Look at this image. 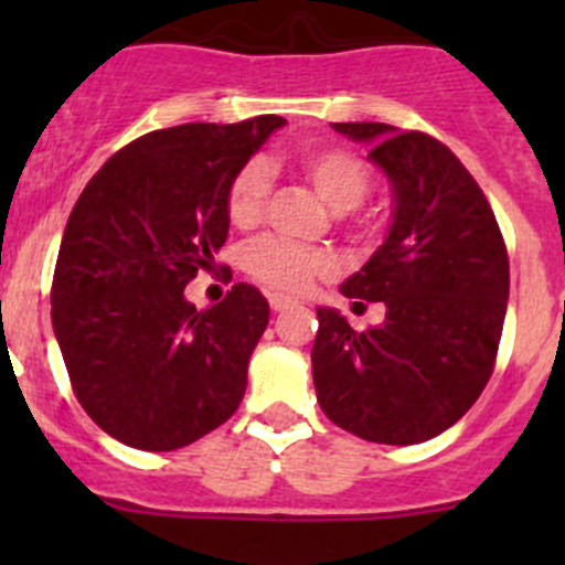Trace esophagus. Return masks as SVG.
Returning a JSON list of instances; mask_svg holds the SVG:
<instances>
[{
	"instance_id": "34e87169",
	"label": "esophagus",
	"mask_w": 565,
	"mask_h": 565,
	"mask_svg": "<svg viewBox=\"0 0 565 565\" xmlns=\"http://www.w3.org/2000/svg\"><path fill=\"white\" fill-rule=\"evenodd\" d=\"M270 309H273V311H278V315H281V311L298 309V300L287 298V295H270Z\"/></svg>"
}]
</instances>
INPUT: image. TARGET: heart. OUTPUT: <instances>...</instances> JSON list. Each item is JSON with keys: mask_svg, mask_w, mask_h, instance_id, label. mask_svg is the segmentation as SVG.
<instances>
[{"mask_svg": "<svg viewBox=\"0 0 565 565\" xmlns=\"http://www.w3.org/2000/svg\"><path fill=\"white\" fill-rule=\"evenodd\" d=\"M300 169L319 199L333 210L355 207L369 191V172L361 158L339 147H309L300 156ZM267 193H270L267 169L259 161L246 163L232 177L230 191H226V215L232 224L241 230L254 226L262 218ZM243 267L267 287L281 289V292H303L315 278L333 270V259L324 250L295 246L278 237H262L246 248Z\"/></svg>", "mask_w": 565, "mask_h": 565, "instance_id": "heart-1", "label": "heart"}]
</instances>
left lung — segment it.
<instances>
[{
    "label": "left lung",
    "instance_id": "obj_1",
    "mask_svg": "<svg viewBox=\"0 0 565 565\" xmlns=\"http://www.w3.org/2000/svg\"><path fill=\"white\" fill-rule=\"evenodd\" d=\"M333 130L372 147L393 210L383 246L341 284L358 306L383 303V322L358 333L335 309H317V402L363 440L413 446L457 424L492 377L509 254L487 196L446 145L385 122Z\"/></svg>",
    "mask_w": 565,
    "mask_h": 565
}]
</instances>
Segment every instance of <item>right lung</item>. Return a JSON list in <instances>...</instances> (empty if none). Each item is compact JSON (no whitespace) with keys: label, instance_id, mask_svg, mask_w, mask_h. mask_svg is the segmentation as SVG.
I'll return each instance as SVG.
<instances>
[{"label":"right lung","instance_id":"add662e5","mask_svg":"<svg viewBox=\"0 0 565 565\" xmlns=\"http://www.w3.org/2000/svg\"><path fill=\"white\" fill-rule=\"evenodd\" d=\"M284 125L267 114L152 130L108 158L78 196L51 322L76 398L114 440L174 451L241 407L270 306L235 284L199 311L185 287L230 235L232 177Z\"/></svg>","mask_w":565,"mask_h":565}]
</instances>
